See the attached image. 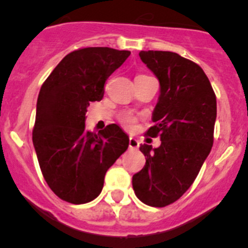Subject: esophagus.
Wrapping results in <instances>:
<instances>
[{
	"label": "esophagus",
	"instance_id": "obj_1",
	"mask_svg": "<svg viewBox=\"0 0 248 248\" xmlns=\"http://www.w3.org/2000/svg\"><path fill=\"white\" fill-rule=\"evenodd\" d=\"M128 146L131 150H137L139 147V141L136 138H133V137H131V138H129Z\"/></svg>",
	"mask_w": 248,
	"mask_h": 248
}]
</instances>
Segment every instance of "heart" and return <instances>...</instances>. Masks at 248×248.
<instances>
[{
  "instance_id": "obj_1",
  "label": "heart",
  "mask_w": 248,
  "mask_h": 248,
  "mask_svg": "<svg viewBox=\"0 0 248 248\" xmlns=\"http://www.w3.org/2000/svg\"><path fill=\"white\" fill-rule=\"evenodd\" d=\"M136 121H137V117L134 116L133 114H131V112H122V114L120 115V122H121L124 127H127V128L133 127V124H136Z\"/></svg>"
}]
</instances>
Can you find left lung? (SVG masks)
I'll list each match as a JSON object with an SVG mask.
<instances>
[{
    "mask_svg": "<svg viewBox=\"0 0 248 248\" xmlns=\"http://www.w3.org/2000/svg\"><path fill=\"white\" fill-rule=\"evenodd\" d=\"M159 80L161 93L145 136L161 146L140 145L146 163L133 175L134 193L144 204L163 207L191 187L214 144L216 94L206 74L193 61L171 51H140Z\"/></svg>",
    "mask_w": 248,
    "mask_h": 248,
    "instance_id": "left-lung-1",
    "label": "left lung"
}]
</instances>
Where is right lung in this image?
<instances>
[{
	"mask_svg": "<svg viewBox=\"0 0 248 248\" xmlns=\"http://www.w3.org/2000/svg\"><path fill=\"white\" fill-rule=\"evenodd\" d=\"M131 55L107 46L82 47L62 59L43 82L32 140L47 186L62 201L85 204L99 196L106 172L127 150L117 124L86 131L90 102L101 101L107 79Z\"/></svg>",
	"mask_w": 248,
	"mask_h": 248,
	"instance_id": "right-lung-1",
	"label": "right lung"
}]
</instances>
